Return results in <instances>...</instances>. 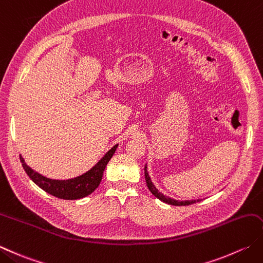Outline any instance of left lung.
Returning <instances> with one entry per match:
<instances>
[{
	"label": "left lung",
	"mask_w": 263,
	"mask_h": 263,
	"mask_svg": "<svg viewBox=\"0 0 263 263\" xmlns=\"http://www.w3.org/2000/svg\"><path fill=\"white\" fill-rule=\"evenodd\" d=\"M145 178H146L147 187L149 190H151V193L154 195V196L157 197L159 200H162V202H164V203L170 204V205H176V206H182V205L184 206V205L194 204V203L199 202L200 200V199H194V200H181V202H180V200H176V199L165 196V195H163L161 192H158V189L154 186V183L152 182L151 177H149L148 171H147V165L145 166Z\"/></svg>",
	"instance_id": "obj_1"
}]
</instances>
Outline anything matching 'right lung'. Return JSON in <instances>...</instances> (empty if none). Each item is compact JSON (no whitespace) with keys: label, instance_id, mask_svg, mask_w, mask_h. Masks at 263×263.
<instances>
[{"label":"right lung","instance_id":"1","mask_svg":"<svg viewBox=\"0 0 263 263\" xmlns=\"http://www.w3.org/2000/svg\"><path fill=\"white\" fill-rule=\"evenodd\" d=\"M117 146L118 145H115L110 151H108L106 155L89 171L80 177L68 180H52L43 177L42 174L30 168L25 163L22 155H20V162H22V165L27 176L44 192L61 199H80L93 193L99 186L107 164L114 155Z\"/></svg>","mask_w":263,"mask_h":263}]
</instances>
